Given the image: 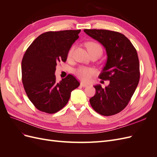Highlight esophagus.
<instances>
[{
	"label": "esophagus",
	"instance_id": "obj_1",
	"mask_svg": "<svg viewBox=\"0 0 157 157\" xmlns=\"http://www.w3.org/2000/svg\"><path fill=\"white\" fill-rule=\"evenodd\" d=\"M80 86H82V87H87L88 84H84L83 82H81V83H80Z\"/></svg>",
	"mask_w": 157,
	"mask_h": 157
}]
</instances>
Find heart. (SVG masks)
I'll use <instances>...</instances> for the list:
<instances>
[{"instance_id": "obj_1", "label": "heart", "mask_w": 157, "mask_h": 157, "mask_svg": "<svg viewBox=\"0 0 157 157\" xmlns=\"http://www.w3.org/2000/svg\"><path fill=\"white\" fill-rule=\"evenodd\" d=\"M86 46L90 55L96 54L100 56L103 53V48L101 46L96 42L89 41L86 42ZM74 48V46H72L69 50L67 54L68 58H71L72 56ZM96 72L95 69L87 67H84V66H80V67L74 70V73L77 76V77L84 82H88L91 79L92 76L96 74Z\"/></svg>"}]
</instances>
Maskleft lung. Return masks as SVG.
<instances>
[{
    "mask_svg": "<svg viewBox=\"0 0 157 157\" xmlns=\"http://www.w3.org/2000/svg\"><path fill=\"white\" fill-rule=\"evenodd\" d=\"M84 31L105 48L107 63L99 78L110 82L105 88L94 86L96 94L90 99V103L100 115H114L128 105L138 85L140 71L136 49L121 33L105 29Z\"/></svg>",
    "mask_w": 157,
    "mask_h": 157,
    "instance_id": "obj_1",
    "label": "left lung"
}]
</instances>
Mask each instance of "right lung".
Instances as JSON below:
<instances>
[{"label":"right lung","instance_id":"right-lung-1","mask_svg":"<svg viewBox=\"0 0 157 157\" xmlns=\"http://www.w3.org/2000/svg\"><path fill=\"white\" fill-rule=\"evenodd\" d=\"M78 30L42 33L28 47L21 61V80L27 97L42 112L57 113L67 103L79 82L69 74L56 82V66L65 62L71 46L78 39Z\"/></svg>","mask_w":157,"mask_h":157}]
</instances>
